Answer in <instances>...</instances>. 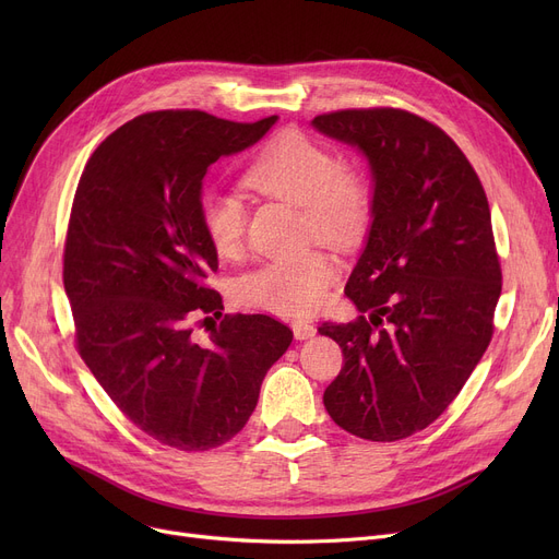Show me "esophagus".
<instances>
[{"label":"esophagus","mask_w":559,"mask_h":559,"mask_svg":"<svg viewBox=\"0 0 559 559\" xmlns=\"http://www.w3.org/2000/svg\"><path fill=\"white\" fill-rule=\"evenodd\" d=\"M292 331H295L297 340H310V337H314L317 326L310 324V321H295V324H292Z\"/></svg>","instance_id":"34e87169"}]
</instances>
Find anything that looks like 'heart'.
<instances>
[{
	"label": "heart",
	"instance_id": "1",
	"mask_svg": "<svg viewBox=\"0 0 559 559\" xmlns=\"http://www.w3.org/2000/svg\"><path fill=\"white\" fill-rule=\"evenodd\" d=\"M242 183L270 199L301 209L306 238L346 249L360 242L371 213L373 192L362 169L342 163L329 144L289 131L270 140L242 174ZM205 240L219 258L242 251L247 213L238 197L205 192L199 203ZM337 278V262L321 249L276 258L238 281V297L262 310L304 317L324 304Z\"/></svg>",
	"mask_w": 559,
	"mask_h": 559
}]
</instances>
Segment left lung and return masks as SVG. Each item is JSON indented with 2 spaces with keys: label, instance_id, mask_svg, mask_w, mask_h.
Segmentation results:
<instances>
[{
  "label": "left lung",
  "instance_id": "left-lung-1",
  "mask_svg": "<svg viewBox=\"0 0 559 559\" xmlns=\"http://www.w3.org/2000/svg\"><path fill=\"white\" fill-rule=\"evenodd\" d=\"M312 124L356 144L373 174V222L344 295L362 312L321 324L344 356L324 392L331 419L369 442L430 426L493 335L503 272L489 201L447 131L403 108H344Z\"/></svg>",
  "mask_w": 559,
  "mask_h": 559
}]
</instances>
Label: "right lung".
Returning <instances> with one entry per match:
<instances>
[{
    "instance_id": "obj_1",
    "label": "right lung",
    "mask_w": 559,
    "mask_h": 559,
    "mask_svg": "<svg viewBox=\"0 0 559 559\" xmlns=\"http://www.w3.org/2000/svg\"><path fill=\"white\" fill-rule=\"evenodd\" d=\"M276 120L144 112L97 146L76 186L63 251L76 350L120 413L171 449L209 451L238 435L292 342L270 314H222L209 285L217 253L199 222L205 169Z\"/></svg>"
}]
</instances>
